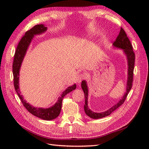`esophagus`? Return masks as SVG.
<instances>
[{
    "instance_id": "1",
    "label": "esophagus",
    "mask_w": 149,
    "mask_h": 149,
    "mask_svg": "<svg viewBox=\"0 0 149 149\" xmlns=\"http://www.w3.org/2000/svg\"><path fill=\"white\" fill-rule=\"evenodd\" d=\"M85 77V75L84 74H79L77 76V77H76V80H77V82L78 83H80L81 81V80L83 79H84Z\"/></svg>"
}]
</instances>
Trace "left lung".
Returning <instances> with one entry per match:
<instances>
[{
    "mask_svg": "<svg viewBox=\"0 0 149 149\" xmlns=\"http://www.w3.org/2000/svg\"><path fill=\"white\" fill-rule=\"evenodd\" d=\"M112 46L114 48H118L123 49V53L125 55L127 62V79L126 83V89L125 93L124 96L121 97L120 100L116 104L110 107L109 109L106 111L101 112H96L91 111L88 106V87L87 85L86 81L83 80L81 83V88L84 93L85 104L84 105V110L86 114L89 118L92 119H97L104 118L107 116H109L112 112L114 111L116 109L121 106L125 101L126 97H127L130 90L131 89L133 81V72L134 68L135 63V54L133 52V48L128 37H127L125 31L123 29L120 28V30L119 35L117 37L116 41L112 44Z\"/></svg>",
    "mask_w": 149,
    "mask_h": 149,
    "instance_id": "left-lung-1",
    "label": "left lung"
}]
</instances>
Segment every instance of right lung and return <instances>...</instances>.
Segmentation results:
<instances>
[{
	"label": "right lung",
	"instance_id": "right-lung-1",
	"mask_svg": "<svg viewBox=\"0 0 149 149\" xmlns=\"http://www.w3.org/2000/svg\"><path fill=\"white\" fill-rule=\"evenodd\" d=\"M47 30V27L44 24H39L34 26L32 29L26 31L25 35L22 38L20 42L18 44L14 55V59L13 62V83L15 89L24 107L29 112L38 118L46 120L55 119L60 115L61 109L62 100L68 93L71 92L76 88V84L68 87L63 92H62L61 96L58 97V101L55 104L48 108L35 107L29 102H26L23 96L21 95V92L19 86V76L20 70L24 61L25 56L27 52L31 42L35 35H39L44 33Z\"/></svg>",
	"mask_w": 149,
	"mask_h": 149
}]
</instances>
